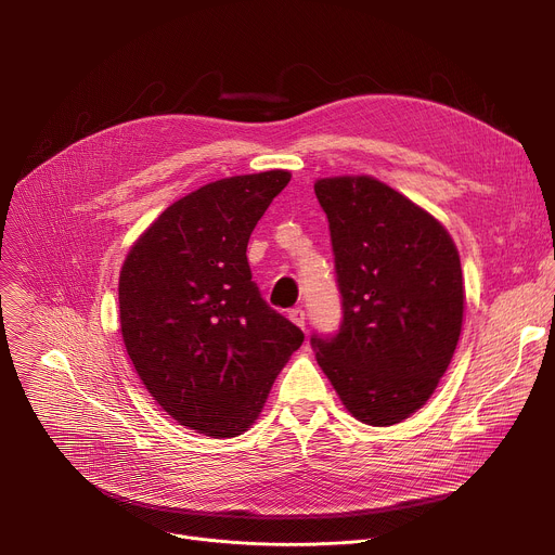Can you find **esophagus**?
Listing matches in <instances>:
<instances>
[{
    "mask_svg": "<svg viewBox=\"0 0 555 555\" xmlns=\"http://www.w3.org/2000/svg\"><path fill=\"white\" fill-rule=\"evenodd\" d=\"M287 315H289V321H292L294 325H298L300 330H305V309H302V307H292V309L287 311Z\"/></svg>",
    "mask_w": 555,
    "mask_h": 555,
    "instance_id": "esophagus-1",
    "label": "esophagus"
}]
</instances>
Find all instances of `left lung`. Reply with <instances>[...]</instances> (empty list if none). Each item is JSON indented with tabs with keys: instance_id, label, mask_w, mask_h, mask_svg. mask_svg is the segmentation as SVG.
<instances>
[{
	"instance_id": "left-lung-1",
	"label": "left lung",
	"mask_w": 555,
	"mask_h": 555,
	"mask_svg": "<svg viewBox=\"0 0 555 555\" xmlns=\"http://www.w3.org/2000/svg\"><path fill=\"white\" fill-rule=\"evenodd\" d=\"M313 191L330 221L343 321L309 343L356 420L400 424L428 402L456 349L459 253L435 217L373 178L319 180Z\"/></svg>"
}]
</instances>
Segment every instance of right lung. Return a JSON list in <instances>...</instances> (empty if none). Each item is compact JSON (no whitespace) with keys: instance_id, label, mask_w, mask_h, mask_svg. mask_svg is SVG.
Here are the masks:
<instances>
[{"instance_id":"1","label":"right lung","mask_w":555,"mask_h":555,"mask_svg":"<svg viewBox=\"0 0 555 555\" xmlns=\"http://www.w3.org/2000/svg\"><path fill=\"white\" fill-rule=\"evenodd\" d=\"M287 171L234 176L171 204L129 250L120 332L151 392L176 422L215 439L259 417L305 334L253 281L250 234Z\"/></svg>"}]
</instances>
